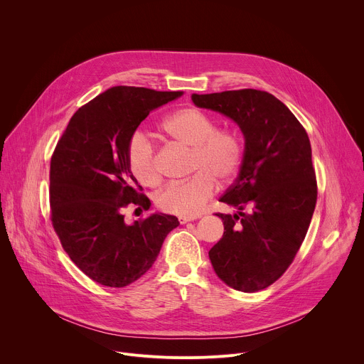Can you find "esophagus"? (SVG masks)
Returning <instances> with one entry per match:
<instances>
[{
    "instance_id": "34e87169",
    "label": "esophagus",
    "mask_w": 364,
    "mask_h": 364,
    "mask_svg": "<svg viewBox=\"0 0 364 364\" xmlns=\"http://www.w3.org/2000/svg\"><path fill=\"white\" fill-rule=\"evenodd\" d=\"M197 218H200V215H180V217H178V221H180L181 224H186V223L193 221V220H197Z\"/></svg>"
}]
</instances>
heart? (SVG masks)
<instances>
[{"label":"heart","instance_id":"1","mask_svg":"<svg viewBox=\"0 0 364 364\" xmlns=\"http://www.w3.org/2000/svg\"><path fill=\"white\" fill-rule=\"evenodd\" d=\"M217 121L196 107L170 114L161 130L191 149V173L186 181L167 184L157 196V205L171 214L196 215L217 190V180L228 183L243 161V143L231 130H217ZM127 160L134 177L144 186L161 181L156 144L144 132H136L127 146Z\"/></svg>","mask_w":364,"mask_h":364}]
</instances>
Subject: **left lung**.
<instances>
[{"instance_id":"obj_1","label":"left lung","mask_w":364,"mask_h":364,"mask_svg":"<svg viewBox=\"0 0 364 364\" xmlns=\"http://www.w3.org/2000/svg\"><path fill=\"white\" fill-rule=\"evenodd\" d=\"M191 100L231 118L245 136L238 177L220 198L238 211L215 214L224 234L208 252L210 262L227 286L245 293L263 290L293 263L314 213L317 181L309 136L267 91L193 94ZM246 206L252 213H242Z\"/></svg>"}]
</instances>
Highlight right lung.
Masks as SVG:
<instances>
[{"label":"right lung","instance_id":"obj_1","mask_svg":"<svg viewBox=\"0 0 364 364\" xmlns=\"http://www.w3.org/2000/svg\"><path fill=\"white\" fill-rule=\"evenodd\" d=\"M181 94L108 88L74 112L57 143L50 166L53 227L73 263L98 284L126 287L139 280L180 224L163 213L126 224L123 208L151 205L129 166L130 137L150 111Z\"/></svg>","mask_w":364,"mask_h":364}]
</instances>
